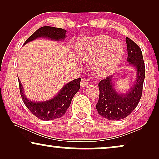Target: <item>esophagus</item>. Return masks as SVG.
<instances>
[{"instance_id": "1", "label": "esophagus", "mask_w": 159, "mask_h": 159, "mask_svg": "<svg viewBox=\"0 0 159 159\" xmlns=\"http://www.w3.org/2000/svg\"><path fill=\"white\" fill-rule=\"evenodd\" d=\"M88 79H82L81 81V86L82 88H85L88 85Z\"/></svg>"}]
</instances>
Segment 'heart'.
<instances>
[{"label": "heart", "mask_w": 159, "mask_h": 159, "mask_svg": "<svg viewBox=\"0 0 159 159\" xmlns=\"http://www.w3.org/2000/svg\"><path fill=\"white\" fill-rule=\"evenodd\" d=\"M78 53L84 60H96L94 69L98 75L111 72L122 58L124 48L119 41L112 40L110 37L99 35L87 38L80 43Z\"/></svg>", "instance_id": "obj_1"}]
</instances>
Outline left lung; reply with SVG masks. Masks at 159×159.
<instances>
[{
    "instance_id": "1",
    "label": "left lung",
    "mask_w": 159,
    "mask_h": 159,
    "mask_svg": "<svg viewBox=\"0 0 159 159\" xmlns=\"http://www.w3.org/2000/svg\"><path fill=\"white\" fill-rule=\"evenodd\" d=\"M127 46V61L136 68V81L125 94L118 93L114 88L113 76L102 80L98 83L100 90L98 113L108 120H120L126 118L138 105L143 93L145 67L140 48L129 38H126Z\"/></svg>"
}]
</instances>
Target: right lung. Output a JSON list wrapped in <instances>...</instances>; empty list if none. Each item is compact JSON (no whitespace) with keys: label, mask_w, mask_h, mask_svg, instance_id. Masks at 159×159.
Masks as SVG:
<instances>
[{"label":"right lung","mask_w":159,"mask_h":159,"mask_svg":"<svg viewBox=\"0 0 159 159\" xmlns=\"http://www.w3.org/2000/svg\"><path fill=\"white\" fill-rule=\"evenodd\" d=\"M66 30L53 27H42L36 30L25 44L38 38H47L53 40H63L66 38ZM81 79L74 80L65 84L60 92L53 98L44 102H34L27 98L24 94L23 87L19 80V90L25 105L32 114L43 121L53 120L60 118L66 113L70 106L71 100L80 88Z\"/></svg>","instance_id":"add662e5"}]
</instances>
